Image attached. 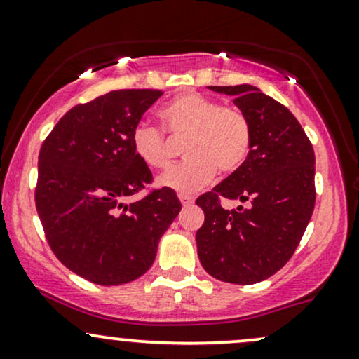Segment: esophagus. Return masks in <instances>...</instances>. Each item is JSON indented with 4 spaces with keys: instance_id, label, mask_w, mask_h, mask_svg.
Segmentation results:
<instances>
[{
    "instance_id": "esophagus-1",
    "label": "esophagus",
    "mask_w": 359,
    "mask_h": 359,
    "mask_svg": "<svg viewBox=\"0 0 359 359\" xmlns=\"http://www.w3.org/2000/svg\"><path fill=\"white\" fill-rule=\"evenodd\" d=\"M179 198H180V202H182L184 207H189L194 204V197H191V196H184V194H180Z\"/></svg>"
}]
</instances>
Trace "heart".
I'll list each match as a JSON object with an SVG mask.
<instances>
[{"mask_svg": "<svg viewBox=\"0 0 359 359\" xmlns=\"http://www.w3.org/2000/svg\"><path fill=\"white\" fill-rule=\"evenodd\" d=\"M163 128L184 144L182 165L158 179L162 187L194 194L205 187L215 174L232 175L248 161L252 149V125L234 107H222L214 98L196 92L177 95L158 110ZM133 152L147 167L165 170L170 165L168 142L161 128L138 123L132 132Z\"/></svg>", "mask_w": 359, "mask_h": 359, "instance_id": "b5f03b06", "label": "heart"}]
</instances>
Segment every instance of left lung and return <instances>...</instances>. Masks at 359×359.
Segmentation results:
<instances>
[{
  "instance_id": "8db88e82",
  "label": "left lung",
  "mask_w": 359,
  "mask_h": 359,
  "mask_svg": "<svg viewBox=\"0 0 359 359\" xmlns=\"http://www.w3.org/2000/svg\"><path fill=\"white\" fill-rule=\"evenodd\" d=\"M209 88L234 97L248 115L252 149L236 174L196 201L205 214L197 254L212 278L256 284L286 264L308 227L316 202L314 150L296 116L257 86ZM222 198L248 205L227 211Z\"/></svg>"
}]
</instances>
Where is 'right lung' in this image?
<instances>
[{
	"label": "right lung",
	"instance_id": "1",
	"mask_svg": "<svg viewBox=\"0 0 359 359\" xmlns=\"http://www.w3.org/2000/svg\"><path fill=\"white\" fill-rule=\"evenodd\" d=\"M161 90H115L68 110L43 142L34 202L46 241L63 266L100 286L140 278L179 215L172 189L125 198L152 182L132 132Z\"/></svg>",
	"mask_w": 359,
	"mask_h": 359
}]
</instances>
